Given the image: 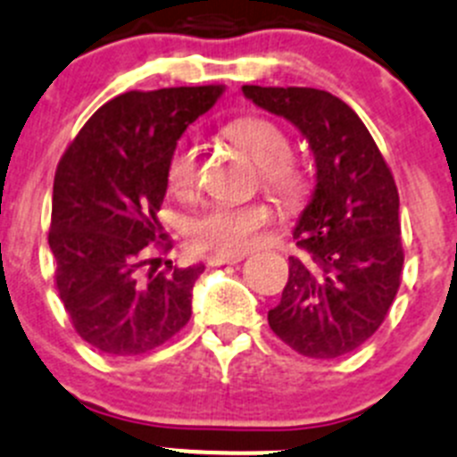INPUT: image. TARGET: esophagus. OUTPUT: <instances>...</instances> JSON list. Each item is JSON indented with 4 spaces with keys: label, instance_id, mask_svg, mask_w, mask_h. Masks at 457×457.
Wrapping results in <instances>:
<instances>
[{
    "label": "esophagus",
    "instance_id": "1",
    "mask_svg": "<svg viewBox=\"0 0 457 457\" xmlns=\"http://www.w3.org/2000/svg\"><path fill=\"white\" fill-rule=\"evenodd\" d=\"M243 259V254H212L207 257L209 266H225V263H238Z\"/></svg>",
    "mask_w": 457,
    "mask_h": 457
}]
</instances>
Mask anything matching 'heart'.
<instances>
[{
    "mask_svg": "<svg viewBox=\"0 0 457 457\" xmlns=\"http://www.w3.org/2000/svg\"><path fill=\"white\" fill-rule=\"evenodd\" d=\"M225 137L248 153L259 166L268 189L281 200L297 203L304 195L306 182L291 157V139L284 128L263 117H241L225 126ZM198 170V151L194 144H180L166 162V182L176 194L194 187ZM275 209L268 203L214 204L189 220L187 237L198 250L219 254H243L253 248L259 229L272 223Z\"/></svg>",
    "mask_w": 457,
    "mask_h": 457,
    "instance_id": "obj_1",
    "label": "heart"
}]
</instances>
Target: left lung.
<instances>
[{
  "label": "left lung",
  "mask_w": 457,
  "mask_h": 457,
  "mask_svg": "<svg viewBox=\"0 0 457 457\" xmlns=\"http://www.w3.org/2000/svg\"><path fill=\"white\" fill-rule=\"evenodd\" d=\"M257 108L291 121L309 144L315 187L297 219L288 281L268 325L309 358L358 349L386 320L402 284L395 178L358 114L325 89L243 85Z\"/></svg>",
  "instance_id": "8db88e82"
}]
</instances>
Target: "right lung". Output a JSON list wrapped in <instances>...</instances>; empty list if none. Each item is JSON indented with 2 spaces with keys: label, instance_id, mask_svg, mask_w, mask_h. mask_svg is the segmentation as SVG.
Instances as JSON below:
<instances>
[{
  "label": "right lung",
  "instance_id": "right-lung-1",
  "mask_svg": "<svg viewBox=\"0 0 457 457\" xmlns=\"http://www.w3.org/2000/svg\"><path fill=\"white\" fill-rule=\"evenodd\" d=\"M223 85L126 92L101 105L54 178L49 248L71 325L96 352L139 356L191 318L204 266L139 277L166 195V162Z\"/></svg>",
  "mask_w": 457,
  "mask_h": 457
}]
</instances>
